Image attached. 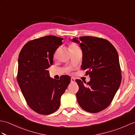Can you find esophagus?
I'll return each instance as SVG.
<instances>
[{
	"mask_svg": "<svg viewBox=\"0 0 135 135\" xmlns=\"http://www.w3.org/2000/svg\"><path fill=\"white\" fill-rule=\"evenodd\" d=\"M71 83H75V79L74 78H71Z\"/></svg>",
	"mask_w": 135,
	"mask_h": 135,
	"instance_id": "34e87169",
	"label": "esophagus"
}]
</instances>
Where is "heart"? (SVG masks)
<instances>
[{
  "label": "heart",
  "instance_id": "heart-1",
  "mask_svg": "<svg viewBox=\"0 0 135 135\" xmlns=\"http://www.w3.org/2000/svg\"><path fill=\"white\" fill-rule=\"evenodd\" d=\"M69 48L70 50H76V49H79V47H78V46L77 45H75L74 44H71L69 46Z\"/></svg>",
  "mask_w": 135,
  "mask_h": 135
}]
</instances>
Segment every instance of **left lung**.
<instances>
[{
  "instance_id": "8db88e82",
  "label": "left lung",
  "mask_w": 135,
  "mask_h": 135,
  "mask_svg": "<svg viewBox=\"0 0 135 135\" xmlns=\"http://www.w3.org/2000/svg\"><path fill=\"white\" fill-rule=\"evenodd\" d=\"M73 38L83 51L82 70H86L90 80L85 86L81 80L76 93L78 104L85 111L97 113L109 105L121 82L119 55L107 39L90 36Z\"/></svg>"
}]
</instances>
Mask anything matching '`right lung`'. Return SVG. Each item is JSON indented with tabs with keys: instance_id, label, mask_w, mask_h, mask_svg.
<instances>
[{
	"instance_id": "add662e5",
	"label": "right lung",
	"mask_w": 135,
	"mask_h": 135,
	"mask_svg": "<svg viewBox=\"0 0 135 135\" xmlns=\"http://www.w3.org/2000/svg\"><path fill=\"white\" fill-rule=\"evenodd\" d=\"M63 38L47 35L24 45L19 53L17 81L29 107L41 114L54 113L60 106L61 97L70 83V77L50 78L47 69Z\"/></svg>"
}]
</instances>
